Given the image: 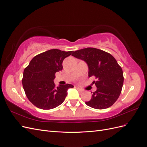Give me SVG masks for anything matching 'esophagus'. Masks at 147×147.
<instances>
[{
    "instance_id": "1",
    "label": "esophagus",
    "mask_w": 147,
    "mask_h": 147,
    "mask_svg": "<svg viewBox=\"0 0 147 147\" xmlns=\"http://www.w3.org/2000/svg\"><path fill=\"white\" fill-rule=\"evenodd\" d=\"M77 90L79 91V92H82V91H83V90H81V89H80L79 88H77Z\"/></svg>"
}]
</instances>
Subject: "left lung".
<instances>
[{"label":"left lung","mask_w":147,"mask_h":147,"mask_svg":"<svg viewBox=\"0 0 147 147\" xmlns=\"http://www.w3.org/2000/svg\"><path fill=\"white\" fill-rule=\"evenodd\" d=\"M72 56L87 63L88 76L95 77L97 90L85 104L96 109L112 106L121 94L123 85V70L110 53L95 48H86L74 51Z\"/></svg>","instance_id":"obj_1"}]
</instances>
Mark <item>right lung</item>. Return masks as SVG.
I'll use <instances>...</instances> for the list:
<instances>
[{"instance_id":"obj_1","label":"right lung","mask_w":147,"mask_h":147,"mask_svg":"<svg viewBox=\"0 0 147 147\" xmlns=\"http://www.w3.org/2000/svg\"><path fill=\"white\" fill-rule=\"evenodd\" d=\"M73 51L57 49L48 50L33 57L24 69L22 83L29 101L43 110L54 109L64 101L67 90L74 87L66 84L56 87L55 74L63 69V62Z\"/></svg>"}]
</instances>
